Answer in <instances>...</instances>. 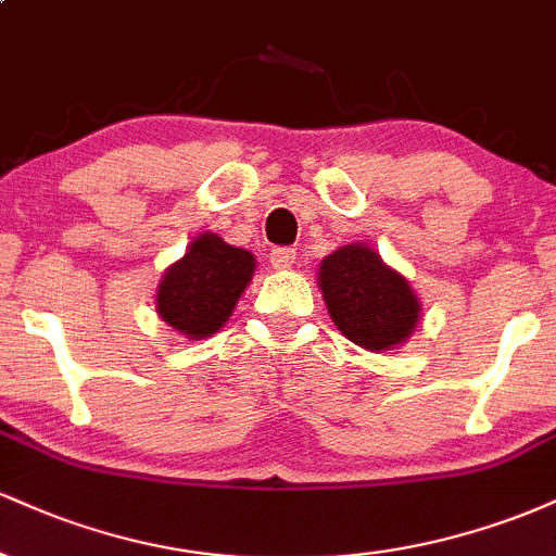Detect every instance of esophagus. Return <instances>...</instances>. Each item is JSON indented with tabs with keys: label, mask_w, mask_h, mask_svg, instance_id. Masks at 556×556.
Returning <instances> with one entry per match:
<instances>
[{
	"label": "esophagus",
	"mask_w": 556,
	"mask_h": 556,
	"mask_svg": "<svg viewBox=\"0 0 556 556\" xmlns=\"http://www.w3.org/2000/svg\"><path fill=\"white\" fill-rule=\"evenodd\" d=\"M274 269H290L292 264H295V251L292 248H274L269 253Z\"/></svg>",
	"instance_id": "esophagus-1"
}]
</instances>
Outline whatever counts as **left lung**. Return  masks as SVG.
Masks as SVG:
<instances>
[{"label": "left lung", "mask_w": 556, "mask_h": 556, "mask_svg": "<svg viewBox=\"0 0 556 556\" xmlns=\"http://www.w3.org/2000/svg\"><path fill=\"white\" fill-rule=\"evenodd\" d=\"M324 300L337 329L366 350L405 342L418 324V298L371 248L344 245L318 271Z\"/></svg>", "instance_id": "1"}]
</instances>
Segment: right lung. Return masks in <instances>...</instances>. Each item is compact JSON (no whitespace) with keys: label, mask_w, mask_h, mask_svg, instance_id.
Segmentation results:
<instances>
[{"label":"right lung","mask_w":556,"mask_h":556,"mask_svg":"<svg viewBox=\"0 0 556 556\" xmlns=\"http://www.w3.org/2000/svg\"><path fill=\"white\" fill-rule=\"evenodd\" d=\"M253 269V253L227 245L219 235H198L185 258L169 266L159 285V316L190 340L214 334L225 327Z\"/></svg>","instance_id":"1"}]
</instances>
